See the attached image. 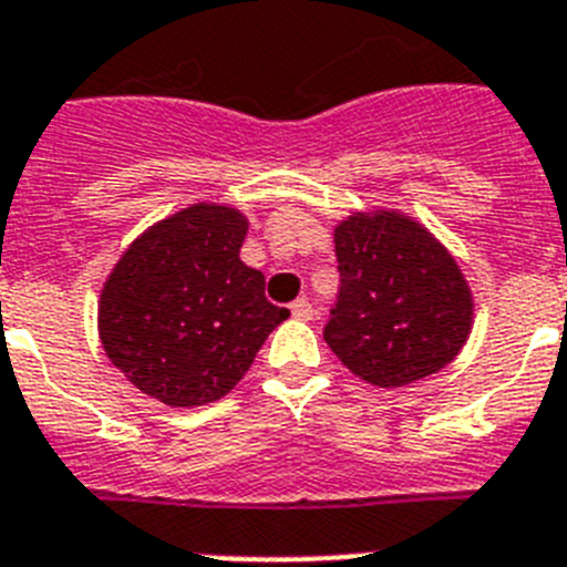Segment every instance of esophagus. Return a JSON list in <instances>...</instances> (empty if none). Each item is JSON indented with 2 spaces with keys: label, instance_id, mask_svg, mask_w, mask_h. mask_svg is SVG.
<instances>
[{
  "label": "esophagus",
  "instance_id": "34e87169",
  "mask_svg": "<svg viewBox=\"0 0 567 567\" xmlns=\"http://www.w3.org/2000/svg\"><path fill=\"white\" fill-rule=\"evenodd\" d=\"M290 313L297 319H311L313 317V305L308 299H297V302H290Z\"/></svg>",
  "mask_w": 567,
  "mask_h": 567
}]
</instances>
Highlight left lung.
I'll return each instance as SVG.
<instances>
[{"label":"left lung","instance_id":"obj_1","mask_svg":"<svg viewBox=\"0 0 567 567\" xmlns=\"http://www.w3.org/2000/svg\"><path fill=\"white\" fill-rule=\"evenodd\" d=\"M339 297L324 342L379 388H402L445 368L471 333L474 302L425 228L391 210L348 216L333 234Z\"/></svg>","mask_w":567,"mask_h":567}]
</instances>
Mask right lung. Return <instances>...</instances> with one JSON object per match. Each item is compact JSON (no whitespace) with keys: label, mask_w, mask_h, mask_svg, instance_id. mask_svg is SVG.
<instances>
[{"label":"right lung","mask_w":567,"mask_h":567,"mask_svg":"<svg viewBox=\"0 0 567 567\" xmlns=\"http://www.w3.org/2000/svg\"><path fill=\"white\" fill-rule=\"evenodd\" d=\"M245 234L239 210L194 205L122 254L102 290L100 337L142 393L174 408L223 400L290 317L239 259Z\"/></svg>","instance_id":"1"}]
</instances>
